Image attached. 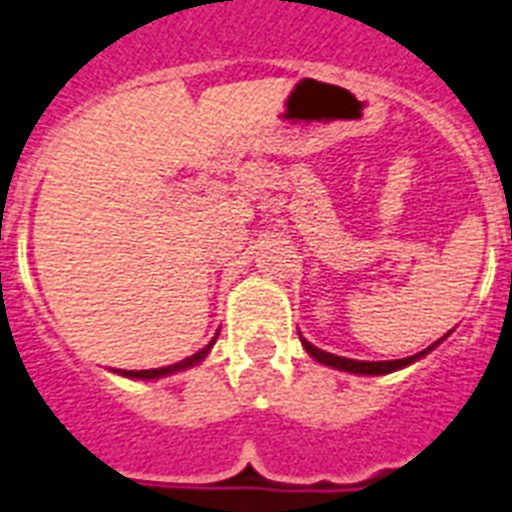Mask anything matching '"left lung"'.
<instances>
[{"label": "left lung", "mask_w": 512, "mask_h": 512, "mask_svg": "<svg viewBox=\"0 0 512 512\" xmlns=\"http://www.w3.org/2000/svg\"><path fill=\"white\" fill-rule=\"evenodd\" d=\"M301 344H304V350L312 355L314 361L325 363V366H333V369H339V372L391 374V372H396V369H404V366H410V363L420 361V358H423L426 352L434 350L439 342H434L423 352H415V355H410V358H399V361H352V358H342V355H333V352H325V350H320V347H314L312 342H306L304 336H301Z\"/></svg>", "instance_id": "8db88e82"}]
</instances>
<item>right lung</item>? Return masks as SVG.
Instances as JSON below:
<instances>
[{"label":"right lung","instance_id":"add662e5","mask_svg":"<svg viewBox=\"0 0 512 512\" xmlns=\"http://www.w3.org/2000/svg\"><path fill=\"white\" fill-rule=\"evenodd\" d=\"M214 342H217V336L211 339V344ZM211 344H206L203 350L195 352V355H189V358H184V361L170 363V366H162V369H143V372H119V374H124V377H132V380H157V377H168V374L184 372V369H189V366H195V363H200L203 358H206L208 350H211Z\"/></svg>","mask_w":512,"mask_h":512}]
</instances>
